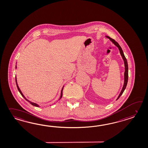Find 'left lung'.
<instances>
[{
  "label": "left lung",
  "instance_id": "8db88e82",
  "mask_svg": "<svg viewBox=\"0 0 148 148\" xmlns=\"http://www.w3.org/2000/svg\"><path fill=\"white\" fill-rule=\"evenodd\" d=\"M107 37V38H108L110 40V41L112 42V43L113 44H114L115 46H116L118 48V49L119 50V53H121V55L122 56V59H123V61H124V66H125V72H124V84L123 86V88H122V90L120 92L119 95H118V98L116 99V100H117L119 98V97L122 95L125 89H126V87L127 86V82H128V64H127V61L126 60V58H125V56H124V53L123 51V50H122L121 47L119 46V45L118 44V43L116 41H115V40L111 38L109 36H106Z\"/></svg>",
  "mask_w": 148,
  "mask_h": 148
}]
</instances>
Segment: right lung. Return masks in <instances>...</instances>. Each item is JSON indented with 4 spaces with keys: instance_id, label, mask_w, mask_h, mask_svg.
<instances>
[{
    "instance_id": "1",
    "label": "right lung",
    "mask_w": 148,
    "mask_h": 148,
    "mask_svg": "<svg viewBox=\"0 0 148 148\" xmlns=\"http://www.w3.org/2000/svg\"><path fill=\"white\" fill-rule=\"evenodd\" d=\"M15 81H16V86L17 88V89H18V91L20 92V93H21V95H22V96L25 99V100H26V101H29V102H30V103L32 105L34 106H36V107H39L40 106L39 105H38L37 103H34V102H31V101H30L29 100H28L25 97V96L23 95V93H22V91H21V90H20V88H19V86H18V84H17V79H16V76H15ZM64 86H63V87L62 88V90H61V93H60V97H59V100L60 99L62 98V90H63V88H64Z\"/></svg>"
}]
</instances>
